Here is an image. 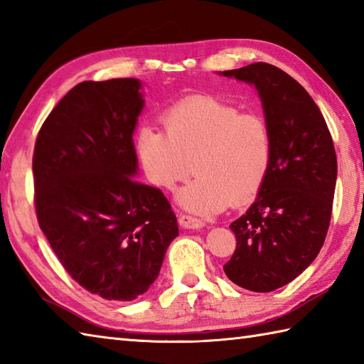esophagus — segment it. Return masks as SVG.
Masks as SVG:
<instances>
[{
	"mask_svg": "<svg viewBox=\"0 0 364 364\" xmlns=\"http://www.w3.org/2000/svg\"><path fill=\"white\" fill-rule=\"evenodd\" d=\"M178 222H180V225L186 230H200L205 227V222H202L197 218H192V215H188V214H180Z\"/></svg>",
	"mask_w": 364,
	"mask_h": 364,
	"instance_id": "obj_1",
	"label": "esophagus"
}]
</instances>
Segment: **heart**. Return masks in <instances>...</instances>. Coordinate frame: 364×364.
I'll list each match as a JSON object with an SVG mask.
<instances>
[{
	"mask_svg": "<svg viewBox=\"0 0 364 364\" xmlns=\"http://www.w3.org/2000/svg\"><path fill=\"white\" fill-rule=\"evenodd\" d=\"M162 122L166 131L144 125L136 134L139 162L154 186L172 191L194 170L197 178L176 198L202 215L258 194L272 161V134L261 115L239 112L211 97H192L170 106Z\"/></svg>",
	"mask_w": 364,
	"mask_h": 364,
	"instance_id": "obj_1",
	"label": "heart"
}]
</instances>
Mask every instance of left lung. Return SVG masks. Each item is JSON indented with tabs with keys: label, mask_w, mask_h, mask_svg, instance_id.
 I'll return each mask as SVG.
<instances>
[{
	"label": "left lung",
	"mask_w": 364,
	"mask_h": 364,
	"mask_svg": "<svg viewBox=\"0 0 364 364\" xmlns=\"http://www.w3.org/2000/svg\"><path fill=\"white\" fill-rule=\"evenodd\" d=\"M257 89L272 134V161L253 205L231 223L236 250L223 266L235 284L270 292L311 264L326 241L336 186V153L310 94L275 65L219 72Z\"/></svg>",
	"instance_id": "left-lung-1"
}]
</instances>
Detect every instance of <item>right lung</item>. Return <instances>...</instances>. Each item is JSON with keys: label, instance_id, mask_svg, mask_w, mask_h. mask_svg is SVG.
<instances>
[{"label": "right lung", "instance_id": "right-lung-1", "mask_svg": "<svg viewBox=\"0 0 364 364\" xmlns=\"http://www.w3.org/2000/svg\"><path fill=\"white\" fill-rule=\"evenodd\" d=\"M144 103L136 78L82 81L36 141L38 225L73 280L107 300L149 291L178 236L164 194L134 180L133 134Z\"/></svg>", "mask_w": 364, "mask_h": 364}]
</instances>
